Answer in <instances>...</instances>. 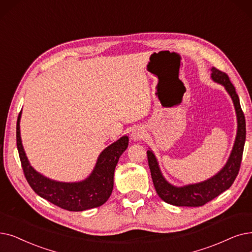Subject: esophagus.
Listing matches in <instances>:
<instances>
[{"label":"esophagus","instance_id":"esophagus-1","mask_svg":"<svg viewBox=\"0 0 252 252\" xmlns=\"http://www.w3.org/2000/svg\"><path fill=\"white\" fill-rule=\"evenodd\" d=\"M144 138V132L142 130V128H135L132 132V139L135 141H139L141 139Z\"/></svg>","mask_w":252,"mask_h":252}]
</instances>
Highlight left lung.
<instances>
[{
  "mask_svg": "<svg viewBox=\"0 0 252 252\" xmlns=\"http://www.w3.org/2000/svg\"><path fill=\"white\" fill-rule=\"evenodd\" d=\"M211 71L212 79L225 87L226 92L231 95L234 102L238 119L236 141L226 165L220 173H217L215 176L204 182L187 185V187L183 188L173 187V185L167 182L159 171L155 155L151 150H147L148 165L155 189L162 201L174 206L199 207L212 201L216 196L232 187L239 173L240 167H241L246 138L245 116L241 109V105H240V100L236 93L235 86L229 80L227 74L216 68H212Z\"/></svg>",
  "mask_w": 252,
  "mask_h": 252,
  "instance_id": "obj_1",
  "label": "left lung"
}]
</instances>
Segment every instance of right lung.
<instances>
[{"label": "right lung", "mask_w": 252, "mask_h": 252, "mask_svg": "<svg viewBox=\"0 0 252 252\" xmlns=\"http://www.w3.org/2000/svg\"><path fill=\"white\" fill-rule=\"evenodd\" d=\"M20 114L21 111L16 125V144L25 177L32 190L41 198L68 211H84L106 203L113 189L117 161L128 145L127 136L122 137L102 151L89 178L74 183L58 182L44 177L30 165L21 144Z\"/></svg>", "instance_id": "add662e5"}]
</instances>
